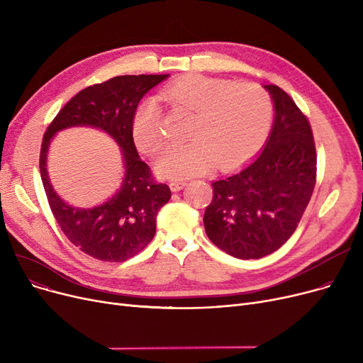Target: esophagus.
Wrapping results in <instances>:
<instances>
[{
	"mask_svg": "<svg viewBox=\"0 0 363 363\" xmlns=\"http://www.w3.org/2000/svg\"><path fill=\"white\" fill-rule=\"evenodd\" d=\"M185 185H186V182H185V181H172V182L169 184L170 189H172V191H174V193L181 191V189H182Z\"/></svg>",
	"mask_w": 363,
	"mask_h": 363,
	"instance_id": "obj_1",
	"label": "esophagus"
}]
</instances>
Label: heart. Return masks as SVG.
Returning a JSON list of instances; mask_svg holds the SVG:
<instances>
[{"label":"heart","mask_w":363,"mask_h":363,"mask_svg":"<svg viewBox=\"0 0 363 363\" xmlns=\"http://www.w3.org/2000/svg\"><path fill=\"white\" fill-rule=\"evenodd\" d=\"M160 99L194 116L193 141L164 150L155 163L164 179L194 177L215 163L223 170L244 164L264 144L272 123L271 95L250 82L186 74L164 86ZM132 137L147 155L162 147V110L155 100H145L133 114Z\"/></svg>","instance_id":"1"}]
</instances>
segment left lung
I'll return each mask as SVG.
<instances>
[{
    "instance_id": "8db88e82",
    "label": "left lung",
    "mask_w": 363,
    "mask_h": 363,
    "mask_svg": "<svg viewBox=\"0 0 363 363\" xmlns=\"http://www.w3.org/2000/svg\"><path fill=\"white\" fill-rule=\"evenodd\" d=\"M275 118L260 155L237 174L215 181L204 230L237 259H260L287 241L306 211L316 182V148L308 118L277 85Z\"/></svg>"
}]
</instances>
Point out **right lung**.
<instances>
[{
	"label": "right lung",
	"mask_w": 363,
	"mask_h": 363,
	"mask_svg": "<svg viewBox=\"0 0 363 363\" xmlns=\"http://www.w3.org/2000/svg\"><path fill=\"white\" fill-rule=\"evenodd\" d=\"M169 74H125L79 91L47 128L40 169L51 212L65 235L85 255L104 262H125L156 234V216L169 201L170 189L152 179L132 137V119L144 95ZM72 125L97 127L123 148L125 175L118 193L91 209L73 208L54 191L46 172V155L57 131Z\"/></svg>",
	"instance_id": "1"
}]
</instances>
